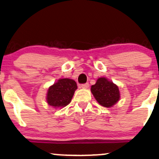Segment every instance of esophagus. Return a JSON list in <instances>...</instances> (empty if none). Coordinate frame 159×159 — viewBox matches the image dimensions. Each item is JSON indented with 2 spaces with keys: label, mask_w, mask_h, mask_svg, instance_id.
I'll return each mask as SVG.
<instances>
[{
  "label": "esophagus",
  "mask_w": 159,
  "mask_h": 159,
  "mask_svg": "<svg viewBox=\"0 0 159 159\" xmlns=\"http://www.w3.org/2000/svg\"><path fill=\"white\" fill-rule=\"evenodd\" d=\"M81 87L82 88H84V89H87V88L89 87V83L83 84H81Z\"/></svg>",
  "instance_id": "obj_1"
}]
</instances>
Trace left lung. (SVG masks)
I'll return each mask as SVG.
<instances>
[{
    "label": "left lung",
    "instance_id": "1",
    "mask_svg": "<svg viewBox=\"0 0 159 159\" xmlns=\"http://www.w3.org/2000/svg\"><path fill=\"white\" fill-rule=\"evenodd\" d=\"M91 92L96 101L105 107H111L120 98L118 86L105 78H98L91 87Z\"/></svg>",
    "mask_w": 159,
    "mask_h": 159
}]
</instances>
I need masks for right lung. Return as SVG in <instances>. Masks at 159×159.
<instances>
[{
  "mask_svg": "<svg viewBox=\"0 0 159 159\" xmlns=\"http://www.w3.org/2000/svg\"><path fill=\"white\" fill-rule=\"evenodd\" d=\"M76 82L69 78H62L49 88L47 92V103L55 108L64 107L72 100L77 89Z\"/></svg>",
  "mask_w": 159,
  "mask_h": 159,
  "instance_id": "obj_1",
  "label": "right lung"
}]
</instances>
